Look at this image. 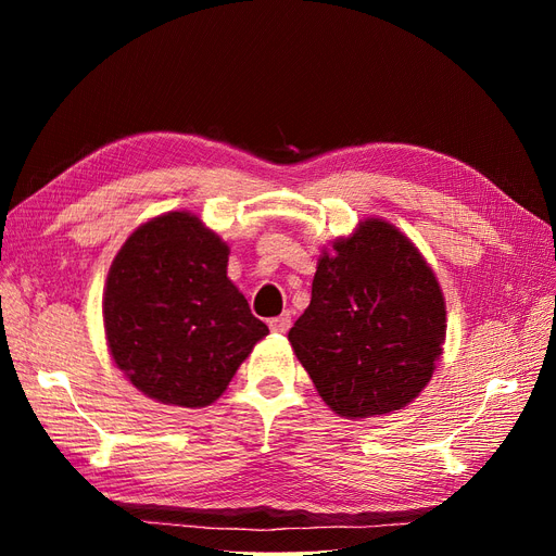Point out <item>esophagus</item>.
I'll list each match as a JSON object with an SVG mask.
<instances>
[{"instance_id":"1","label":"esophagus","mask_w":556,"mask_h":556,"mask_svg":"<svg viewBox=\"0 0 556 556\" xmlns=\"http://www.w3.org/2000/svg\"><path fill=\"white\" fill-rule=\"evenodd\" d=\"M290 325H292V317L288 313L280 315V317H274L271 323H268V327H271V331H276V333H285L290 329Z\"/></svg>"}]
</instances>
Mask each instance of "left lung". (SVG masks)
I'll return each mask as SVG.
<instances>
[{
  "instance_id": "left-lung-1",
  "label": "left lung",
  "mask_w": 556,
  "mask_h": 556,
  "mask_svg": "<svg viewBox=\"0 0 556 556\" xmlns=\"http://www.w3.org/2000/svg\"><path fill=\"white\" fill-rule=\"evenodd\" d=\"M445 299L422 252L368 217L323 250L311 304L288 339L317 394L348 419L406 408L445 343Z\"/></svg>"
}]
</instances>
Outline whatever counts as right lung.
Returning a JSON list of instances; mask_svg holds the SVG:
<instances>
[{"instance_id":"obj_1","label":"right lung","mask_w":556,"mask_h":556,"mask_svg":"<svg viewBox=\"0 0 556 556\" xmlns=\"http://www.w3.org/2000/svg\"><path fill=\"white\" fill-rule=\"evenodd\" d=\"M227 262L229 245L188 211L153 217L117 250L102 304L106 343L146 396L211 406L268 333Z\"/></svg>"}]
</instances>
